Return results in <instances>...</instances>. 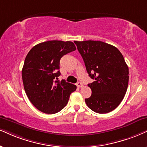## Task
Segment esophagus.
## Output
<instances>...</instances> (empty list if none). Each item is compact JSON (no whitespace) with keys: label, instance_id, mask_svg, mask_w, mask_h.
Wrapping results in <instances>:
<instances>
[{"label":"esophagus","instance_id":"34e87169","mask_svg":"<svg viewBox=\"0 0 147 147\" xmlns=\"http://www.w3.org/2000/svg\"><path fill=\"white\" fill-rule=\"evenodd\" d=\"M76 85H77V86H78V88L82 87V86H83L82 83V82H77V84H76Z\"/></svg>","mask_w":147,"mask_h":147}]
</instances>
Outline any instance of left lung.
I'll return each instance as SVG.
<instances>
[{"label": "left lung", "instance_id": "1", "mask_svg": "<svg viewBox=\"0 0 147 147\" xmlns=\"http://www.w3.org/2000/svg\"><path fill=\"white\" fill-rule=\"evenodd\" d=\"M82 56L88 76L91 96L85 102L93 111L108 113L117 108L125 95L129 68L116 47L100 41H74Z\"/></svg>", "mask_w": 147, "mask_h": 147}]
</instances>
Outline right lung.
Masks as SVG:
<instances>
[{
	"instance_id": "right-lung-1",
	"label": "right lung",
	"mask_w": 147,
	"mask_h": 147,
	"mask_svg": "<svg viewBox=\"0 0 147 147\" xmlns=\"http://www.w3.org/2000/svg\"><path fill=\"white\" fill-rule=\"evenodd\" d=\"M76 50L71 41L52 40L40 43L30 50L22 71L27 97L39 111L55 114L67 104L76 86L59 81L60 60Z\"/></svg>"
}]
</instances>
